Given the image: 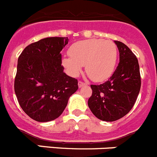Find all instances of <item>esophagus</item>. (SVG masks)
<instances>
[{"label": "esophagus", "mask_w": 157, "mask_h": 157, "mask_svg": "<svg viewBox=\"0 0 157 157\" xmlns=\"http://www.w3.org/2000/svg\"><path fill=\"white\" fill-rule=\"evenodd\" d=\"M87 85V84H85V83H84V82H81V81H79L78 82V87H84V86Z\"/></svg>", "instance_id": "esophagus-1"}]
</instances>
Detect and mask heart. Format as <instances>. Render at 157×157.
Instances as JSON below:
<instances>
[{"label": "heart", "mask_w": 157, "mask_h": 157, "mask_svg": "<svg viewBox=\"0 0 157 157\" xmlns=\"http://www.w3.org/2000/svg\"><path fill=\"white\" fill-rule=\"evenodd\" d=\"M70 56H63L62 63L69 74L77 77L85 66L87 75L100 82L109 78L115 70L117 48L110 40L90 39L76 42L70 47Z\"/></svg>", "instance_id": "obj_1"}]
</instances>
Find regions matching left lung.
Returning <instances> with one entry per match:
<instances>
[{"mask_svg":"<svg viewBox=\"0 0 157 157\" xmlns=\"http://www.w3.org/2000/svg\"><path fill=\"white\" fill-rule=\"evenodd\" d=\"M120 53V63L109 80L91 85L92 94L87 104L98 119L117 121L128 114L135 105L141 88L138 59L127 45L114 41Z\"/></svg>","mask_w":157,"mask_h":157,"instance_id":"1","label":"left lung"}]
</instances>
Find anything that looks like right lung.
I'll list each match as a JSON object with an SVG mask.
<instances>
[{
  "instance_id": "right-lung-1",
  "label": "right lung",
  "mask_w": 157,
  "mask_h": 157,
  "mask_svg": "<svg viewBox=\"0 0 157 157\" xmlns=\"http://www.w3.org/2000/svg\"><path fill=\"white\" fill-rule=\"evenodd\" d=\"M68 42V37L44 38L28 45L18 59L15 94L22 110L38 122L58 118L78 89L77 79L62 66L60 52Z\"/></svg>"
}]
</instances>
